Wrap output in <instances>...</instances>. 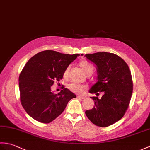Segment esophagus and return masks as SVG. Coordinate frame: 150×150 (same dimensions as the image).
Here are the masks:
<instances>
[{"label": "esophagus", "instance_id": "1", "mask_svg": "<svg viewBox=\"0 0 150 150\" xmlns=\"http://www.w3.org/2000/svg\"><path fill=\"white\" fill-rule=\"evenodd\" d=\"M77 98H80V99H84L85 97H82V96H79V95H77Z\"/></svg>", "mask_w": 150, "mask_h": 150}]
</instances>
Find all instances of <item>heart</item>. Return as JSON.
Masks as SVG:
<instances>
[{
    "mask_svg": "<svg viewBox=\"0 0 150 150\" xmlns=\"http://www.w3.org/2000/svg\"><path fill=\"white\" fill-rule=\"evenodd\" d=\"M80 65L82 70H83L86 73H87L89 71H90V70L93 71V66H92L90 64L88 63V62H86V61L82 62L80 64ZM69 68V67H68V68L65 69L64 72V77H67V76H68ZM68 88L69 89L70 91L73 92V93L79 94V95L83 94L84 93L86 89L85 86L79 84L77 83H71L68 85Z\"/></svg>",
    "mask_w": 150,
    "mask_h": 150,
    "instance_id": "b5f03b06",
    "label": "heart"
}]
</instances>
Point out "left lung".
Listing matches in <instances>:
<instances>
[{"label": "left lung", "mask_w": 150, "mask_h": 150, "mask_svg": "<svg viewBox=\"0 0 150 150\" xmlns=\"http://www.w3.org/2000/svg\"><path fill=\"white\" fill-rule=\"evenodd\" d=\"M85 56L97 68L98 81L90 93H104L100 99L90 97L94 100L95 106L85 113L97 126L112 125L122 119L129 105L133 92L131 71L126 62L114 53L103 52Z\"/></svg>", "instance_id": "left-lung-1"}]
</instances>
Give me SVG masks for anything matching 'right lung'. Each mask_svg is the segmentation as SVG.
I'll use <instances>...</instances> for the list:
<instances>
[{
	"label": "right lung",
	"mask_w": 150,
	"mask_h": 150,
	"mask_svg": "<svg viewBox=\"0 0 150 150\" xmlns=\"http://www.w3.org/2000/svg\"><path fill=\"white\" fill-rule=\"evenodd\" d=\"M79 55L45 50L26 62L18 79L20 98L22 107L33 119L44 124L52 122L76 97L64 86L58 94L51 91V86L61 80L65 69Z\"/></svg>",
	"instance_id": "obj_1"
}]
</instances>
